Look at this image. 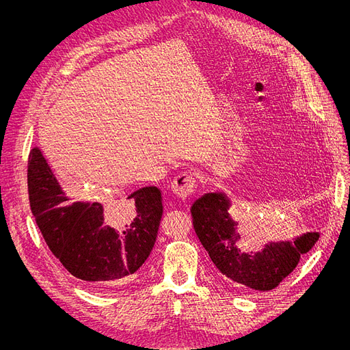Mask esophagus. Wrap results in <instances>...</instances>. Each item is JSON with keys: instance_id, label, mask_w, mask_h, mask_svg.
Returning a JSON list of instances; mask_svg holds the SVG:
<instances>
[{"instance_id": "1", "label": "esophagus", "mask_w": 350, "mask_h": 350, "mask_svg": "<svg viewBox=\"0 0 350 350\" xmlns=\"http://www.w3.org/2000/svg\"><path fill=\"white\" fill-rule=\"evenodd\" d=\"M194 190H196V180L190 174H180L172 181L173 194L183 201L189 200L194 194Z\"/></svg>"}]
</instances>
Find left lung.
Here are the masks:
<instances>
[{
    "label": "left lung",
    "instance_id": "8db88e82",
    "mask_svg": "<svg viewBox=\"0 0 350 350\" xmlns=\"http://www.w3.org/2000/svg\"><path fill=\"white\" fill-rule=\"evenodd\" d=\"M230 208L231 200L218 190L196 200L191 217L198 240L213 264L238 288L256 292L277 288L319 238V232H305L292 241H269L258 252H243L237 247L240 234Z\"/></svg>",
    "mask_w": 350,
    "mask_h": 350
}]
</instances>
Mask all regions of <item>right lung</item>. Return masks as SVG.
Listing matches in <instances>:
<instances>
[{"mask_svg": "<svg viewBox=\"0 0 350 350\" xmlns=\"http://www.w3.org/2000/svg\"><path fill=\"white\" fill-rule=\"evenodd\" d=\"M31 211L51 252L86 285L113 288L136 278L153 250L163 215L161 191L143 187L126 203L72 200L40 147L28 159Z\"/></svg>", "mask_w": 350, "mask_h": 350, "instance_id": "add662e5", "label": "right lung"}]
</instances>
